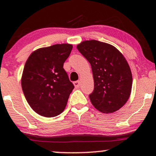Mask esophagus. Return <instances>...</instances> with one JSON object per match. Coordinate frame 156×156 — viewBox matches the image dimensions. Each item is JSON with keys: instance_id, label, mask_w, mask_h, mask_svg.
Listing matches in <instances>:
<instances>
[{"instance_id": "esophagus-1", "label": "esophagus", "mask_w": 156, "mask_h": 156, "mask_svg": "<svg viewBox=\"0 0 156 156\" xmlns=\"http://www.w3.org/2000/svg\"><path fill=\"white\" fill-rule=\"evenodd\" d=\"M74 87H75V88H79L80 86V81H76V82H74Z\"/></svg>"}]
</instances>
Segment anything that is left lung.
Instances as JSON below:
<instances>
[{"label":"left lung","instance_id":"left-lung-1","mask_svg":"<svg viewBox=\"0 0 156 156\" xmlns=\"http://www.w3.org/2000/svg\"><path fill=\"white\" fill-rule=\"evenodd\" d=\"M76 48L90 63L94 89L89 95L92 105L104 114L122 107L130 97L132 74L126 59L112 44L98 40H84Z\"/></svg>","mask_w":156,"mask_h":156}]
</instances>
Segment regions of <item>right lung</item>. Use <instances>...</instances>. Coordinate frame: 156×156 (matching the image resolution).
I'll use <instances>...</instances> for the list:
<instances>
[{"label": "right lung", "mask_w": 156, "mask_h": 156, "mask_svg": "<svg viewBox=\"0 0 156 156\" xmlns=\"http://www.w3.org/2000/svg\"><path fill=\"white\" fill-rule=\"evenodd\" d=\"M71 44H56L33 51L23 69L21 86L27 103L40 116L55 117L65 110L74 85L63 68Z\"/></svg>", "instance_id": "add662e5"}]
</instances>
